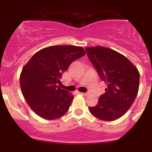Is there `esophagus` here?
I'll list each match as a JSON object with an SVG mask.
<instances>
[{"label": "esophagus", "mask_w": 152, "mask_h": 152, "mask_svg": "<svg viewBox=\"0 0 152 152\" xmlns=\"http://www.w3.org/2000/svg\"><path fill=\"white\" fill-rule=\"evenodd\" d=\"M81 94L83 96H87L89 95V94L88 93H81Z\"/></svg>", "instance_id": "esophagus-1"}]
</instances>
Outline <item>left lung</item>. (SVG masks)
<instances>
[{
	"mask_svg": "<svg viewBox=\"0 0 152 152\" xmlns=\"http://www.w3.org/2000/svg\"><path fill=\"white\" fill-rule=\"evenodd\" d=\"M86 50L102 80L107 84L96 106L88 110L103 121L118 119L126 114L137 97L139 71L126 56L111 48L95 46L86 47Z\"/></svg>",
	"mask_w": 152,
	"mask_h": 152,
	"instance_id": "8db88e82",
	"label": "left lung"
}]
</instances>
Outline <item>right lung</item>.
Returning a JSON list of instances; mask_svg holds the SVG:
<instances>
[{
    "mask_svg": "<svg viewBox=\"0 0 152 152\" xmlns=\"http://www.w3.org/2000/svg\"><path fill=\"white\" fill-rule=\"evenodd\" d=\"M85 54L81 46H52L36 52L23 66L20 88L28 105L38 116L55 120L67 112L74 96L58 83L71 63Z\"/></svg>",
    "mask_w": 152,
    "mask_h": 152,
    "instance_id": "1",
    "label": "right lung"
}]
</instances>
